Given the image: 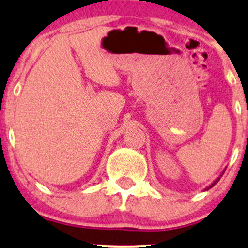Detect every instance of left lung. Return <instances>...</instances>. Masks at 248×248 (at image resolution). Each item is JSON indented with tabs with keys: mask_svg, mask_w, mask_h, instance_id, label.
Here are the masks:
<instances>
[{
	"mask_svg": "<svg viewBox=\"0 0 248 248\" xmlns=\"http://www.w3.org/2000/svg\"><path fill=\"white\" fill-rule=\"evenodd\" d=\"M224 171H226V169H224V170H223V172H224ZM223 172H222V174H221V175H219V176H218V177H217V179H216V180H215V181H214V182H212V184H211V185H210V186H207V187H206V188H205V191H207V189L212 188V187H214V186H215V185H216V184H217V182H218V181H219V179H221V176H222V175H223Z\"/></svg>",
	"mask_w": 248,
	"mask_h": 248,
	"instance_id": "8db88e82",
	"label": "left lung"
}]
</instances>
